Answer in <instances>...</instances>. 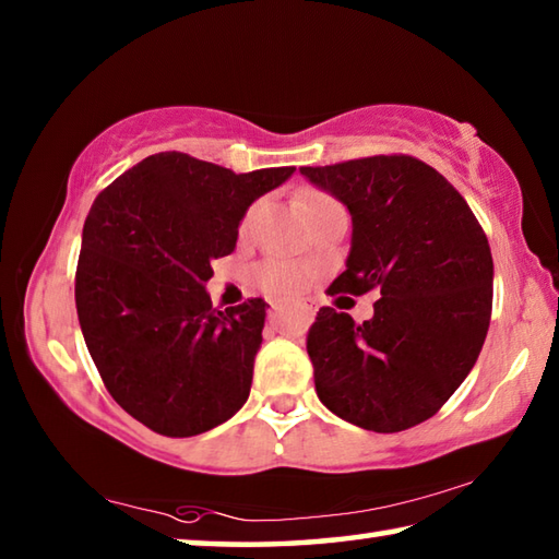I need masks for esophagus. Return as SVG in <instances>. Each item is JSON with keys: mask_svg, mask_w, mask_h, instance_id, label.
<instances>
[{"mask_svg": "<svg viewBox=\"0 0 559 559\" xmlns=\"http://www.w3.org/2000/svg\"><path fill=\"white\" fill-rule=\"evenodd\" d=\"M288 313H296L302 323H310V320H313V310L310 308H283V306H273L271 310H269V320L271 323H281V320H286V316Z\"/></svg>", "mask_w": 559, "mask_h": 559, "instance_id": "esophagus-1", "label": "esophagus"}]
</instances>
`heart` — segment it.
I'll return each instance as SVG.
<instances>
[{
    "label": "heart",
    "mask_w": 559,
    "mask_h": 559,
    "mask_svg": "<svg viewBox=\"0 0 559 559\" xmlns=\"http://www.w3.org/2000/svg\"><path fill=\"white\" fill-rule=\"evenodd\" d=\"M328 206H337V202L333 200V197L320 194V192L308 194L306 200H302V210H306L308 219H310V216H316L318 212L328 210ZM253 212H257V210H251L249 214H246L243 229L251 224ZM253 276H257L259 286L266 290L269 296H273V298H296V296H300L302 290L308 288L310 269L306 266V263H300V261L271 259V261H263L261 266H257V271H253Z\"/></svg>",
    "instance_id": "obj_1"
}]
</instances>
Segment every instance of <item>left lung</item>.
I'll use <instances>...</instances> for the list:
<instances>
[{
	"label": "left lung",
	"instance_id": "8db88e82",
	"mask_svg": "<svg viewBox=\"0 0 559 559\" xmlns=\"http://www.w3.org/2000/svg\"><path fill=\"white\" fill-rule=\"evenodd\" d=\"M353 216L347 269L328 288H377L355 323L320 308L308 330L316 392L359 429L394 433L437 414L476 365L493 308V257L447 177L409 155L300 167Z\"/></svg>",
	"mask_w": 559,
	"mask_h": 559
}]
</instances>
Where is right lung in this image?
<instances>
[{
  "label": "right lung",
  "instance_id": "obj_1",
  "mask_svg": "<svg viewBox=\"0 0 559 559\" xmlns=\"http://www.w3.org/2000/svg\"><path fill=\"white\" fill-rule=\"evenodd\" d=\"M296 167L236 175L185 153H157L96 197L83 224L75 310L112 400L163 437H197L249 400L266 306L212 308V261Z\"/></svg>",
  "mask_w": 559,
  "mask_h": 559
}]
</instances>
